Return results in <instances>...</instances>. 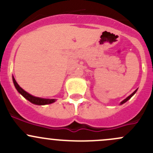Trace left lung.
<instances>
[{
	"instance_id": "obj_1",
	"label": "left lung",
	"mask_w": 153,
	"mask_h": 153,
	"mask_svg": "<svg viewBox=\"0 0 153 153\" xmlns=\"http://www.w3.org/2000/svg\"><path fill=\"white\" fill-rule=\"evenodd\" d=\"M136 91H137V89H136V90H135V91H134V92H132V94H131V95H129V96H128V97H127V98H126V99H124V101H121V104H124V103H125V102H126V101H128V100H129V99H130V98H131V97H132V95H134V94H135V92H136Z\"/></svg>"
}]
</instances>
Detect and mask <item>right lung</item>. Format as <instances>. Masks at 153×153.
<instances>
[{
    "label": "right lung",
    "mask_w": 153,
    "mask_h": 153,
    "mask_svg": "<svg viewBox=\"0 0 153 153\" xmlns=\"http://www.w3.org/2000/svg\"><path fill=\"white\" fill-rule=\"evenodd\" d=\"M12 80H13L14 85H15V88L18 90V92H19L21 95H22L26 99L28 100L29 101H30L31 103L34 104H36V105H45V104H49L54 103L55 101V99H46V98H38V97H35L33 95H30L28 92H26L25 90L22 89L19 85L18 84V83L16 82L15 79L14 78V77H12Z\"/></svg>",
    "instance_id": "right-lung-1"
}]
</instances>
